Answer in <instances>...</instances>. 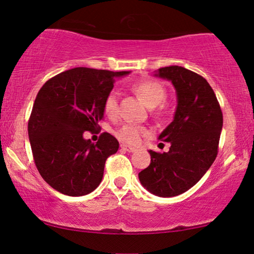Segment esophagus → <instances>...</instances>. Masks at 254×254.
<instances>
[{
  "label": "esophagus",
  "mask_w": 254,
  "mask_h": 254,
  "mask_svg": "<svg viewBox=\"0 0 254 254\" xmlns=\"http://www.w3.org/2000/svg\"><path fill=\"white\" fill-rule=\"evenodd\" d=\"M120 148L123 149V150L125 151H128V152H134L136 149L133 148V147H129V145H126V144H121Z\"/></svg>",
  "instance_id": "obj_1"
}]
</instances>
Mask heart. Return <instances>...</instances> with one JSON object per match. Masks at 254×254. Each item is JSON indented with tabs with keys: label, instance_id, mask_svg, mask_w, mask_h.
Here are the masks:
<instances>
[{
	"label": "heart",
	"instance_id": "heart-1",
	"mask_svg": "<svg viewBox=\"0 0 254 254\" xmlns=\"http://www.w3.org/2000/svg\"><path fill=\"white\" fill-rule=\"evenodd\" d=\"M133 91L143 100L149 109H155L161 105L166 98V90L161 83L154 79H147L135 83L133 85ZM118 103H119V93L117 90H111L104 99V112L107 116L113 118L118 114ZM149 133L144 127L137 126L134 124H125L116 130V136L121 142L127 144H138L142 137L147 136Z\"/></svg>",
	"mask_w": 254,
	"mask_h": 254
}]
</instances>
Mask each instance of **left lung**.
I'll list each match as a JSON object with an SVG mask.
<instances>
[{"label": "left lung", "instance_id": "obj_1", "mask_svg": "<svg viewBox=\"0 0 254 254\" xmlns=\"http://www.w3.org/2000/svg\"><path fill=\"white\" fill-rule=\"evenodd\" d=\"M177 92L173 121L158 140L170 142L168 152L149 150L150 165L138 173L143 187L157 196L179 195L193 187L217 156L223 114L214 90L196 72L179 65L159 68Z\"/></svg>", "mask_w": 254, "mask_h": 254}]
</instances>
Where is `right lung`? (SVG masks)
<instances>
[{"instance_id":"1","label":"right lung","mask_w":254,"mask_h":254,"mask_svg":"<svg viewBox=\"0 0 254 254\" xmlns=\"http://www.w3.org/2000/svg\"><path fill=\"white\" fill-rule=\"evenodd\" d=\"M129 72L78 67L54 76L39 90L27 130L38 171L58 192L82 196L102 182L106 159L119 142L103 133L93 143L83 133L100 128L104 99L116 78Z\"/></svg>"}]
</instances>
